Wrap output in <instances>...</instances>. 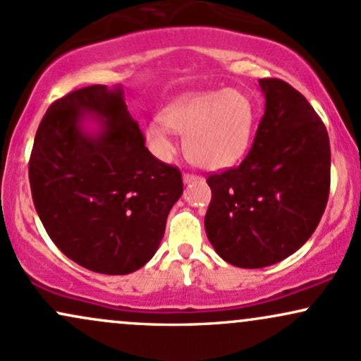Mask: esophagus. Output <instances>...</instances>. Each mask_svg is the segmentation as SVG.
Masks as SVG:
<instances>
[{
  "label": "esophagus",
  "instance_id": "34e87169",
  "mask_svg": "<svg viewBox=\"0 0 361 361\" xmlns=\"http://www.w3.org/2000/svg\"><path fill=\"white\" fill-rule=\"evenodd\" d=\"M198 180L197 175H193V173H183V181L185 183H192V181Z\"/></svg>",
  "mask_w": 361,
  "mask_h": 361
}]
</instances>
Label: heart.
I'll return each instance as SVG.
<instances>
[{
	"instance_id": "b5f03b06",
	"label": "heart",
	"mask_w": 361,
	"mask_h": 361,
	"mask_svg": "<svg viewBox=\"0 0 361 361\" xmlns=\"http://www.w3.org/2000/svg\"><path fill=\"white\" fill-rule=\"evenodd\" d=\"M256 126V105L238 90L190 94L166 106L163 118L146 127L149 147L166 159L175 151L173 133L185 135L186 154L197 166L222 169L246 154Z\"/></svg>"
}]
</instances>
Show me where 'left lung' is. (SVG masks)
Returning a JSON list of instances; mask_svg holds the SVG:
<instances>
[{"label":"left lung","instance_id":"8db88e82","mask_svg":"<svg viewBox=\"0 0 361 361\" xmlns=\"http://www.w3.org/2000/svg\"><path fill=\"white\" fill-rule=\"evenodd\" d=\"M264 115L243 163L207 178L205 233L224 261L264 268L293 255L316 231L331 185L326 126L304 94L259 80Z\"/></svg>","mask_w":361,"mask_h":361}]
</instances>
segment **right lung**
Listing matches in <instances>:
<instances>
[{"label": "right lung", "mask_w": 361, "mask_h": 361, "mask_svg": "<svg viewBox=\"0 0 361 361\" xmlns=\"http://www.w3.org/2000/svg\"><path fill=\"white\" fill-rule=\"evenodd\" d=\"M86 116L101 130L85 131ZM144 144L120 86L71 91L37 128L28 163L35 210L54 244L82 268L127 275L159 247L183 180Z\"/></svg>", "instance_id": "obj_1"}]
</instances>
